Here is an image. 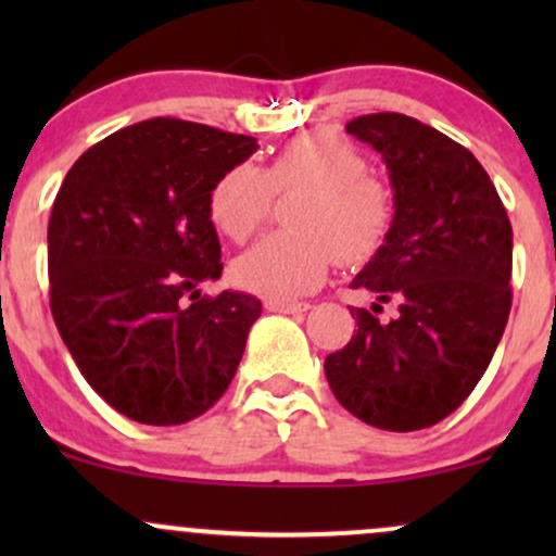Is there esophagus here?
Segmentation results:
<instances>
[{
    "mask_svg": "<svg viewBox=\"0 0 556 556\" xmlns=\"http://www.w3.org/2000/svg\"><path fill=\"white\" fill-rule=\"evenodd\" d=\"M266 311H274V314H303V311H308V303H298V300H266Z\"/></svg>",
    "mask_w": 556,
    "mask_h": 556,
    "instance_id": "esophagus-1",
    "label": "esophagus"
}]
</instances>
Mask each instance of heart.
<instances>
[{"mask_svg":"<svg viewBox=\"0 0 556 556\" xmlns=\"http://www.w3.org/2000/svg\"><path fill=\"white\" fill-rule=\"evenodd\" d=\"M300 195L290 206L292 232L269 235L235 258L232 279L269 300L308 295L334 261L363 264L384 248L394 227V198L350 140L305 132L287 140L261 172L235 164L216 177L206 208L212 225L240 242L256 232L271 193Z\"/></svg>","mask_w":556,"mask_h":556,"instance_id":"heart-1","label":"heart"}]
</instances>
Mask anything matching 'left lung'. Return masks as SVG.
I'll return each mask as SVG.
<instances>
[{"instance_id":"left-lung-1","label":"left lung","mask_w":556,"mask_h":556,"mask_svg":"<svg viewBox=\"0 0 556 556\" xmlns=\"http://www.w3.org/2000/svg\"><path fill=\"white\" fill-rule=\"evenodd\" d=\"M348 132L387 162L394 227L353 279L379 303L350 308L358 331L324 374L363 424L429 429L473 392L507 327L513 225L486 169L444 132L397 112L363 114ZM381 302L399 316L379 323Z\"/></svg>"}]
</instances>
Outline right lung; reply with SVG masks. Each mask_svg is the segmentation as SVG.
Returning a JSON list of instances; mask_svg holds the SVG:
<instances>
[{"mask_svg":"<svg viewBox=\"0 0 556 556\" xmlns=\"http://www.w3.org/2000/svg\"><path fill=\"white\" fill-rule=\"evenodd\" d=\"M256 138L175 117L91 146L49 216V305L70 355L117 413L188 424L227 392L261 300L225 290L206 198Z\"/></svg>","mask_w":556,"mask_h":556,"instance_id":"right-lung-1","label":"right lung"}]
</instances>
